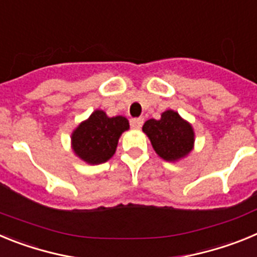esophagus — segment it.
<instances>
[{
    "mask_svg": "<svg viewBox=\"0 0 257 257\" xmlns=\"http://www.w3.org/2000/svg\"><path fill=\"white\" fill-rule=\"evenodd\" d=\"M143 123H144V118L139 117V118H133L130 121V124L133 128H140V127L143 126Z\"/></svg>",
    "mask_w": 257,
    "mask_h": 257,
    "instance_id": "obj_1",
    "label": "esophagus"
}]
</instances>
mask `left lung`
Segmentation results:
<instances>
[{
  "mask_svg": "<svg viewBox=\"0 0 257 257\" xmlns=\"http://www.w3.org/2000/svg\"><path fill=\"white\" fill-rule=\"evenodd\" d=\"M156 153L169 162H175L192 152L194 131L189 122L175 110H166L160 119H148L143 126Z\"/></svg>",
  "mask_w": 257,
  "mask_h": 257,
  "instance_id": "8db88e82",
  "label": "left lung"
}]
</instances>
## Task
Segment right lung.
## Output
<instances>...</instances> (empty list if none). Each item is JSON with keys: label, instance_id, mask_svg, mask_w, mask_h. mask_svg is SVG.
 <instances>
[{"label": "right lung", "instance_id": "add662e5", "mask_svg": "<svg viewBox=\"0 0 257 257\" xmlns=\"http://www.w3.org/2000/svg\"><path fill=\"white\" fill-rule=\"evenodd\" d=\"M128 128L127 118L122 115L110 118L97 109L73 131L72 148L76 156L86 163H104L112 158L119 136Z\"/></svg>", "mask_w": 257, "mask_h": 257}]
</instances>
